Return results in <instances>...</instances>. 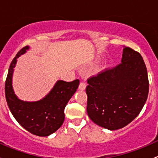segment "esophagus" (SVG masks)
Masks as SVG:
<instances>
[{
	"label": "esophagus",
	"mask_w": 158,
	"mask_h": 158,
	"mask_svg": "<svg viewBox=\"0 0 158 158\" xmlns=\"http://www.w3.org/2000/svg\"><path fill=\"white\" fill-rule=\"evenodd\" d=\"M85 88H86V84L83 82H80V84H79V90H85Z\"/></svg>",
	"instance_id": "1"
}]
</instances>
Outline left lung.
<instances>
[{
	"label": "left lung",
	"instance_id": "1",
	"mask_svg": "<svg viewBox=\"0 0 158 158\" xmlns=\"http://www.w3.org/2000/svg\"><path fill=\"white\" fill-rule=\"evenodd\" d=\"M87 113L96 125L114 131L139 114L147 101L149 82L139 52L124 47L122 63L87 81Z\"/></svg>",
	"mask_w": 158,
	"mask_h": 158
}]
</instances>
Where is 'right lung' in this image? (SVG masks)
<instances>
[{"instance_id":"1","label":"right lung","mask_w":158,"mask_h":158,"mask_svg":"<svg viewBox=\"0 0 158 158\" xmlns=\"http://www.w3.org/2000/svg\"><path fill=\"white\" fill-rule=\"evenodd\" d=\"M30 47L20 49L11 62L5 82V97L13 116L19 124L31 134L46 137L58 130L64 122V109L79 84V79L73 82L58 80L50 92L39 101L20 100L14 93L12 77L18 57Z\"/></svg>"}]
</instances>
